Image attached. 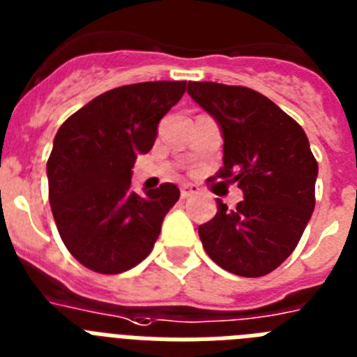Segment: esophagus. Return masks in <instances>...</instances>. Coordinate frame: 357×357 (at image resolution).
<instances>
[{
  "label": "esophagus",
  "mask_w": 357,
  "mask_h": 357,
  "mask_svg": "<svg viewBox=\"0 0 357 357\" xmlns=\"http://www.w3.org/2000/svg\"><path fill=\"white\" fill-rule=\"evenodd\" d=\"M197 193H200V188L197 184H184L181 188V195L182 199H188V197L191 195H197Z\"/></svg>",
  "instance_id": "1"
}]
</instances>
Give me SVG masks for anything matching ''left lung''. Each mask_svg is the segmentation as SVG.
<instances>
[{
    "instance_id": "obj_1",
    "label": "left lung",
    "mask_w": 357,
    "mask_h": 357,
    "mask_svg": "<svg viewBox=\"0 0 357 357\" xmlns=\"http://www.w3.org/2000/svg\"><path fill=\"white\" fill-rule=\"evenodd\" d=\"M188 94L219 123L225 166L217 178L237 182L235 210L217 200V215L199 226L211 261L226 272L261 278L296 250L316 206L317 162L305 131L257 91L190 82Z\"/></svg>"
}]
</instances>
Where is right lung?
I'll use <instances>...</instances> for the list:
<instances>
[{
	"label": "right lung",
	"mask_w": 357,
	"mask_h": 357,
	"mask_svg": "<svg viewBox=\"0 0 357 357\" xmlns=\"http://www.w3.org/2000/svg\"><path fill=\"white\" fill-rule=\"evenodd\" d=\"M185 82H142L100 94L61 123L47 162L49 202L70 255L98 273H122L149 255L181 197L172 182L137 195L131 167L155 144Z\"/></svg>",
	"instance_id": "obj_1"
}]
</instances>
